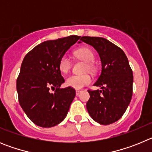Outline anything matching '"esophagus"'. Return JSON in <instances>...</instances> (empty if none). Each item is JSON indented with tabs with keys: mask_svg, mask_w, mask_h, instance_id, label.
<instances>
[{
	"mask_svg": "<svg viewBox=\"0 0 152 152\" xmlns=\"http://www.w3.org/2000/svg\"><path fill=\"white\" fill-rule=\"evenodd\" d=\"M80 91H78V90H77V91H76V95H79V94H80Z\"/></svg>",
	"mask_w": 152,
	"mask_h": 152,
	"instance_id": "1",
	"label": "esophagus"
}]
</instances>
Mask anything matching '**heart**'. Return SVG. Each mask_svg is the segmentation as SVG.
Returning <instances> with one entry per match:
<instances>
[{
    "label": "heart",
    "mask_w": 152,
    "mask_h": 152,
    "mask_svg": "<svg viewBox=\"0 0 152 152\" xmlns=\"http://www.w3.org/2000/svg\"><path fill=\"white\" fill-rule=\"evenodd\" d=\"M75 55L80 59L88 62V68L94 69L91 62L94 60V55L91 49L87 47L80 48L75 51ZM72 67V61L67 55H64L58 61V68L62 73H67ZM91 82V77L88 75H72L66 79V85L75 89H80Z\"/></svg>",
    "instance_id": "heart-1"
}]
</instances>
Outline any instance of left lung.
Masks as SVG:
<instances>
[{
    "instance_id": "8db88e82",
    "label": "left lung",
    "mask_w": 152,
    "mask_h": 152,
    "mask_svg": "<svg viewBox=\"0 0 152 152\" xmlns=\"http://www.w3.org/2000/svg\"><path fill=\"white\" fill-rule=\"evenodd\" d=\"M80 40L97 51L102 63L101 74L94 84L101 90H88V111L96 123L112 124L123 116L131 101L132 70L124 52L109 40L90 36H83Z\"/></svg>"
}]
</instances>
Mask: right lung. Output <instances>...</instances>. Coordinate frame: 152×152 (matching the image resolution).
<instances>
[{
	"mask_svg": "<svg viewBox=\"0 0 152 152\" xmlns=\"http://www.w3.org/2000/svg\"><path fill=\"white\" fill-rule=\"evenodd\" d=\"M80 38L69 36L43 42L28 52L23 60L17 79L19 103L36 126L52 127L66 117L76 93L71 87L60 88L64 79L58 61ZM55 88L56 91L51 93L50 89Z\"/></svg>",
	"mask_w": 152,
	"mask_h": 152,
	"instance_id": "add662e5",
	"label": "right lung"
}]
</instances>
